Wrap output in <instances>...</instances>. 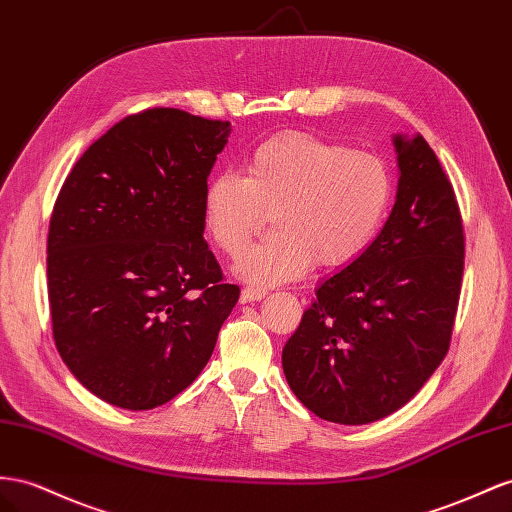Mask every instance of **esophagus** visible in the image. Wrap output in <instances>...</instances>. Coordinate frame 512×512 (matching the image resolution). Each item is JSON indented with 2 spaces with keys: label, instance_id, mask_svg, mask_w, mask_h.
I'll use <instances>...</instances> for the list:
<instances>
[{
  "label": "esophagus",
  "instance_id": "esophagus-1",
  "mask_svg": "<svg viewBox=\"0 0 512 512\" xmlns=\"http://www.w3.org/2000/svg\"><path fill=\"white\" fill-rule=\"evenodd\" d=\"M265 295H267L265 288H260V286H245V288L241 290V301H243V303H247V301H258V299H262Z\"/></svg>",
  "mask_w": 512,
  "mask_h": 512
}]
</instances>
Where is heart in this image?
Wrapping results in <instances>:
<instances>
[{
  "mask_svg": "<svg viewBox=\"0 0 512 512\" xmlns=\"http://www.w3.org/2000/svg\"><path fill=\"white\" fill-rule=\"evenodd\" d=\"M392 181L375 155L290 133L262 144L245 176L217 174L204 191V224L228 256L239 254L271 215L273 232L234 265L254 286L295 280L312 262L342 265L375 237Z\"/></svg>",
  "mask_w": 512,
  "mask_h": 512,
  "instance_id": "1",
  "label": "heart"
}]
</instances>
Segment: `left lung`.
I'll list each match as a JSON object with an SVG mask.
<instances>
[{"instance_id":"1","label":"left lung","mask_w":512,"mask_h":512,"mask_svg":"<svg viewBox=\"0 0 512 512\" xmlns=\"http://www.w3.org/2000/svg\"><path fill=\"white\" fill-rule=\"evenodd\" d=\"M388 222L316 286L282 351L290 390L316 416L368 424L407 405L448 353L463 278V224L422 135H392Z\"/></svg>"}]
</instances>
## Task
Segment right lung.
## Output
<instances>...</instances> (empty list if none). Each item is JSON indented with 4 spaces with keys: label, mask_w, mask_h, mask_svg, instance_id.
Listing matches in <instances>:
<instances>
[{
    "label": "right lung",
    "mask_w": 512,
    "mask_h": 512,
    "mask_svg": "<svg viewBox=\"0 0 512 512\" xmlns=\"http://www.w3.org/2000/svg\"><path fill=\"white\" fill-rule=\"evenodd\" d=\"M230 122L157 107L75 163L51 215L53 338L75 379L131 411L193 383L239 301L204 241V191Z\"/></svg>",
    "instance_id": "1"
}]
</instances>
